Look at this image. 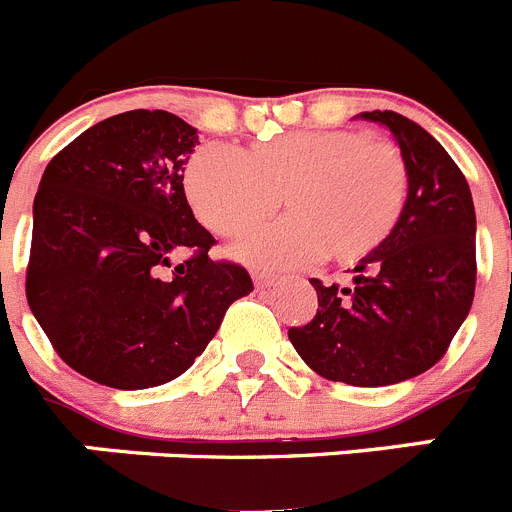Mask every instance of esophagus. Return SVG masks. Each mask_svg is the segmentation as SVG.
<instances>
[{
	"label": "esophagus",
	"instance_id": "34e87169",
	"mask_svg": "<svg viewBox=\"0 0 512 512\" xmlns=\"http://www.w3.org/2000/svg\"><path fill=\"white\" fill-rule=\"evenodd\" d=\"M253 282H256V287H271V284L277 282V277H271V274H264V271H253Z\"/></svg>",
	"mask_w": 512,
	"mask_h": 512
}]
</instances>
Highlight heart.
I'll use <instances>...</instances> for the list:
<instances>
[{"mask_svg": "<svg viewBox=\"0 0 512 512\" xmlns=\"http://www.w3.org/2000/svg\"><path fill=\"white\" fill-rule=\"evenodd\" d=\"M400 153L359 130H292L246 153L205 143L184 166V192L200 223L238 238L259 228L282 202L292 215L235 246L264 269L302 266L318 256L359 264L377 253L408 205Z\"/></svg>", "mask_w": 512, "mask_h": 512, "instance_id": "1", "label": "heart"}]
</instances>
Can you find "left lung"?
<instances>
[{
	"label": "left lung",
	"mask_w": 512,
	"mask_h": 512,
	"mask_svg": "<svg viewBox=\"0 0 512 512\" xmlns=\"http://www.w3.org/2000/svg\"><path fill=\"white\" fill-rule=\"evenodd\" d=\"M395 138L408 169V205L392 238L354 269L348 287L310 279L318 315L289 328L312 372L354 387H384L428 372L467 320L477 282V215L446 148L390 110L361 112Z\"/></svg>",
	"instance_id": "8db88e82"
}]
</instances>
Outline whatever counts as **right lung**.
I'll use <instances>...</instances> for the list:
<instances>
[{"label": "right lung", "mask_w": 512, "mask_h": 512, "mask_svg": "<svg viewBox=\"0 0 512 512\" xmlns=\"http://www.w3.org/2000/svg\"><path fill=\"white\" fill-rule=\"evenodd\" d=\"M197 128L164 110L107 117L45 166L33 202L27 305L56 354L92 382L148 390L184 374L253 289L207 256L184 166ZM192 250L187 262L173 253Z\"/></svg>", "instance_id": "obj_1"}]
</instances>
